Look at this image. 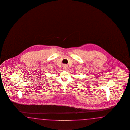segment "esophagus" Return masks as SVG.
<instances>
[{
    "mask_svg": "<svg viewBox=\"0 0 130 130\" xmlns=\"http://www.w3.org/2000/svg\"><path fill=\"white\" fill-rule=\"evenodd\" d=\"M68 69V66L67 65H64L63 66V69L64 70H66Z\"/></svg>",
    "mask_w": 130,
    "mask_h": 130,
    "instance_id": "obj_1",
    "label": "esophagus"
}]
</instances>
